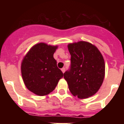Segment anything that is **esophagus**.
<instances>
[{"mask_svg":"<svg viewBox=\"0 0 124 124\" xmlns=\"http://www.w3.org/2000/svg\"><path fill=\"white\" fill-rule=\"evenodd\" d=\"M65 70H66L65 68H63L61 69V71H62V72H63V73H64V72H65Z\"/></svg>","mask_w":124,"mask_h":124,"instance_id":"obj_1","label":"esophagus"}]
</instances>
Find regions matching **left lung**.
Segmentation results:
<instances>
[{"label":"left lung","instance_id":"obj_1","mask_svg":"<svg viewBox=\"0 0 124 124\" xmlns=\"http://www.w3.org/2000/svg\"><path fill=\"white\" fill-rule=\"evenodd\" d=\"M71 54L70 70L64 73L69 89L79 99L95 94L101 86L105 76V63L99 50L86 41L69 44Z\"/></svg>","mask_w":124,"mask_h":124}]
</instances>
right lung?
Segmentation results:
<instances>
[{"label": "right lung", "mask_w": 124, "mask_h": 124, "mask_svg": "<svg viewBox=\"0 0 124 124\" xmlns=\"http://www.w3.org/2000/svg\"><path fill=\"white\" fill-rule=\"evenodd\" d=\"M57 47L38 43L30 50L22 61L21 71L24 83L28 90L38 96L50 94L64 76L53 58Z\"/></svg>", "instance_id": "right-lung-1"}]
</instances>
